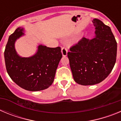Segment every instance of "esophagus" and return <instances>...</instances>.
<instances>
[{
    "mask_svg": "<svg viewBox=\"0 0 121 121\" xmlns=\"http://www.w3.org/2000/svg\"><path fill=\"white\" fill-rule=\"evenodd\" d=\"M61 52L63 56H66L67 55V52H68V50H67V48L65 47H63L61 49Z\"/></svg>",
    "mask_w": 121,
    "mask_h": 121,
    "instance_id": "esophagus-1",
    "label": "esophagus"
}]
</instances>
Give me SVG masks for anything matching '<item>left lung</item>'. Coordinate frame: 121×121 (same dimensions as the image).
<instances>
[{
    "label": "left lung",
    "mask_w": 121,
    "mask_h": 121,
    "mask_svg": "<svg viewBox=\"0 0 121 121\" xmlns=\"http://www.w3.org/2000/svg\"><path fill=\"white\" fill-rule=\"evenodd\" d=\"M92 22L96 29L95 37H83L67 53L74 80L82 85H95L104 81L116 60L117 42L110 28L98 19Z\"/></svg>",
    "instance_id": "obj_1"
}]
</instances>
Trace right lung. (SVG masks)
I'll use <instances>...</instances> for the list:
<instances>
[{
    "label": "right lung",
    "mask_w": 121,
    "mask_h": 121,
    "mask_svg": "<svg viewBox=\"0 0 121 121\" xmlns=\"http://www.w3.org/2000/svg\"><path fill=\"white\" fill-rule=\"evenodd\" d=\"M23 35V28H18L8 38L4 52L6 71L17 85L26 90L47 89L54 81L56 69L62 57L61 48L40 45L35 55L21 57L16 51L14 44Z\"/></svg>",
    "instance_id": "obj_1"
}]
</instances>
